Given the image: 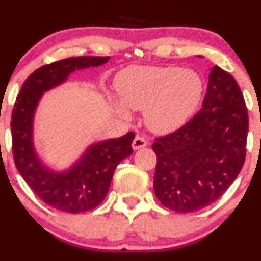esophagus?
Here are the masks:
<instances>
[{
  "instance_id": "esophagus-1",
  "label": "esophagus",
  "mask_w": 261,
  "mask_h": 261,
  "mask_svg": "<svg viewBox=\"0 0 261 261\" xmlns=\"http://www.w3.org/2000/svg\"><path fill=\"white\" fill-rule=\"evenodd\" d=\"M147 145V141L146 139H144L143 136H136L133 141V149L134 150H139V149H143Z\"/></svg>"
}]
</instances>
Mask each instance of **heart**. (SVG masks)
Returning <instances> with one entry per match:
<instances>
[{"label":"heart","instance_id":"1","mask_svg":"<svg viewBox=\"0 0 261 261\" xmlns=\"http://www.w3.org/2000/svg\"><path fill=\"white\" fill-rule=\"evenodd\" d=\"M116 87L121 101L112 99L115 111L128 118V109L144 110L147 127L163 134L181 127L203 93L201 77L177 67H128L117 75Z\"/></svg>","mask_w":261,"mask_h":261}]
</instances>
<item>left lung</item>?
Listing matches in <instances>:
<instances>
[{
  "instance_id": "obj_1",
  "label": "left lung",
  "mask_w": 261,
  "mask_h": 261,
  "mask_svg": "<svg viewBox=\"0 0 261 261\" xmlns=\"http://www.w3.org/2000/svg\"><path fill=\"white\" fill-rule=\"evenodd\" d=\"M249 117L238 82L215 65L202 109L177 131L155 139L154 192L172 211H198L217 201L245 163Z\"/></svg>"
}]
</instances>
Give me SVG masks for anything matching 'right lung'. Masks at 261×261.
<instances>
[{"mask_svg": "<svg viewBox=\"0 0 261 261\" xmlns=\"http://www.w3.org/2000/svg\"><path fill=\"white\" fill-rule=\"evenodd\" d=\"M110 57H75L45 64L29 75L17 94L11 116L12 154L18 173L34 193L62 212L81 213L96 208L105 199L121 160L133 154L135 134L93 144L70 169L63 173L44 167L33 144L35 109L45 91L59 86L77 69L98 67Z\"/></svg>", "mask_w": 261, "mask_h": 261, "instance_id": "add662e5", "label": "right lung"}]
</instances>
